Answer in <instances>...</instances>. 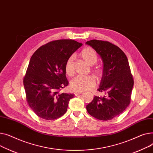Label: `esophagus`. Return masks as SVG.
<instances>
[{"instance_id": "obj_1", "label": "esophagus", "mask_w": 153, "mask_h": 153, "mask_svg": "<svg viewBox=\"0 0 153 153\" xmlns=\"http://www.w3.org/2000/svg\"><path fill=\"white\" fill-rule=\"evenodd\" d=\"M83 93L82 92H79V91H75V93H74V94H75V95L76 96H78V95H79V94H82Z\"/></svg>"}]
</instances>
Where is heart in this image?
<instances>
[{"mask_svg": "<svg viewBox=\"0 0 153 153\" xmlns=\"http://www.w3.org/2000/svg\"><path fill=\"white\" fill-rule=\"evenodd\" d=\"M80 56L89 65H94L97 61L96 52L94 49L89 47L85 48L81 51ZM65 71L69 76H72L74 74V56L69 57L65 63ZM94 71L97 76H100L102 74V70L100 68L94 70ZM96 83V79L93 76H78L71 82V86L75 91L82 92L92 89L95 86Z\"/></svg>", "mask_w": 153, "mask_h": 153, "instance_id": "obj_1", "label": "heart"}]
</instances>
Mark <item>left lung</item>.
Wrapping results in <instances>:
<instances>
[{
  "instance_id": "1",
  "label": "left lung",
  "mask_w": 153,
  "mask_h": 153,
  "mask_svg": "<svg viewBox=\"0 0 153 153\" xmlns=\"http://www.w3.org/2000/svg\"><path fill=\"white\" fill-rule=\"evenodd\" d=\"M86 44L102 60V75L97 91L104 93L103 96H94L86 110L96 119L109 120L121 114L130 102L134 82L128 60L119 47L108 41L93 39Z\"/></svg>"
}]
</instances>
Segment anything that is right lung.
<instances>
[{
    "instance_id": "right-lung-1",
    "label": "right lung",
    "mask_w": 153,
    "mask_h": 153,
    "mask_svg": "<svg viewBox=\"0 0 153 153\" xmlns=\"http://www.w3.org/2000/svg\"><path fill=\"white\" fill-rule=\"evenodd\" d=\"M82 45L71 39L53 41L40 47L31 57L23 85L27 102L39 117L54 120L67 112L74 94L59 92L68 85L65 63Z\"/></svg>"
}]
</instances>
